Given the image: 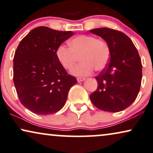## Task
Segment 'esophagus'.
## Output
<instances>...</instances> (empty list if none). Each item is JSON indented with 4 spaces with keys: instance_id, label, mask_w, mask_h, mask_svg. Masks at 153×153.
<instances>
[{
    "instance_id": "34e87169",
    "label": "esophagus",
    "mask_w": 153,
    "mask_h": 153,
    "mask_svg": "<svg viewBox=\"0 0 153 153\" xmlns=\"http://www.w3.org/2000/svg\"><path fill=\"white\" fill-rule=\"evenodd\" d=\"M85 80V78H80V77H78V78H77V80H78V82H82V81H84Z\"/></svg>"
}]
</instances>
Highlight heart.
Here are the masks:
<instances>
[{
  "instance_id": "b5f03b06",
  "label": "heart",
  "mask_w": 153,
  "mask_h": 153,
  "mask_svg": "<svg viewBox=\"0 0 153 153\" xmlns=\"http://www.w3.org/2000/svg\"><path fill=\"white\" fill-rule=\"evenodd\" d=\"M69 48L61 45L56 50V56L62 66L71 70L78 62H82L73 69L75 75L85 76L106 66L110 59V48L105 40L94 36L80 35L68 41Z\"/></svg>"
}]
</instances>
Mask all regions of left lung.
Wrapping results in <instances>:
<instances>
[{"label":"left lung","instance_id":"left-lung-1","mask_svg":"<svg viewBox=\"0 0 153 153\" xmlns=\"http://www.w3.org/2000/svg\"><path fill=\"white\" fill-rule=\"evenodd\" d=\"M100 36L110 48V61L96 77L98 87L89 97L96 107L117 113L135 101L142 80V64L137 49L127 35L109 28L89 30Z\"/></svg>","mask_w":153,"mask_h":153}]
</instances>
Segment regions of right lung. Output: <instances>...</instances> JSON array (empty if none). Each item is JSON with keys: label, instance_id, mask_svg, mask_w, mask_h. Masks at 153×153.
I'll return each instance as SVG.
<instances>
[{"label": "right lung", "instance_id": "right-lung-1", "mask_svg": "<svg viewBox=\"0 0 153 153\" xmlns=\"http://www.w3.org/2000/svg\"><path fill=\"white\" fill-rule=\"evenodd\" d=\"M73 35L39 26L19 42L13 59L14 84L20 102L33 113L45 115L60 111L77 82L56 56L58 47Z\"/></svg>", "mask_w": 153, "mask_h": 153}]
</instances>
